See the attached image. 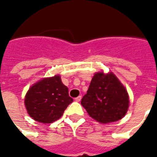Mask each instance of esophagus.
I'll return each instance as SVG.
<instances>
[{
  "label": "esophagus",
  "instance_id": "1",
  "mask_svg": "<svg viewBox=\"0 0 157 157\" xmlns=\"http://www.w3.org/2000/svg\"><path fill=\"white\" fill-rule=\"evenodd\" d=\"M75 100H76V102H80V101L81 100V96H78L77 98H75Z\"/></svg>",
  "mask_w": 157,
  "mask_h": 157
}]
</instances>
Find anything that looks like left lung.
I'll list each match as a JSON object with an SVG mask.
<instances>
[{
	"mask_svg": "<svg viewBox=\"0 0 157 157\" xmlns=\"http://www.w3.org/2000/svg\"><path fill=\"white\" fill-rule=\"evenodd\" d=\"M126 89L112 72L94 75L81 105L93 119L102 124L119 121L129 108Z\"/></svg>",
	"mask_w": 157,
	"mask_h": 157,
	"instance_id": "left-lung-1",
	"label": "left lung"
}]
</instances>
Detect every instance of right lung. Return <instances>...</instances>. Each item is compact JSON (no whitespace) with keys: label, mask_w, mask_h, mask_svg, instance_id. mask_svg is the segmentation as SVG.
Masks as SVG:
<instances>
[{"label":"right lung","mask_w":157,"mask_h":157,"mask_svg":"<svg viewBox=\"0 0 157 157\" xmlns=\"http://www.w3.org/2000/svg\"><path fill=\"white\" fill-rule=\"evenodd\" d=\"M73 99L60 76L44 78L31 86L24 104L28 115L36 121L47 124L59 119Z\"/></svg>","instance_id":"1"}]
</instances>
